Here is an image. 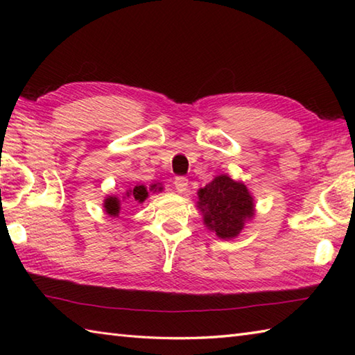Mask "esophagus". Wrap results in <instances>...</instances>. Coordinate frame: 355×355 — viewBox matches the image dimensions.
Segmentation results:
<instances>
[{
    "label": "esophagus",
    "mask_w": 355,
    "mask_h": 355,
    "mask_svg": "<svg viewBox=\"0 0 355 355\" xmlns=\"http://www.w3.org/2000/svg\"><path fill=\"white\" fill-rule=\"evenodd\" d=\"M173 184H175V189L178 193H183L186 189H187V184H189V180H187L186 177H177L175 182H173Z\"/></svg>",
    "instance_id": "1"
}]
</instances>
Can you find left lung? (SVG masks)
<instances>
[{
  "mask_svg": "<svg viewBox=\"0 0 355 355\" xmlns=\"http://www.w3.org/2000/svg\"><path fill=\"white\" fill-rule=\"evenodd\" d=\"M197 193L202 223L221 239L236 238L254 216L253 195L243 182H235L227 173L216 175Z\"/></svg>",
  "mask_w": 355,
  "mask_h": 355,
  "instance_id": "left-lung-1",
  "label": "left lung"
}]
</instances>
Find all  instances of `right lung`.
Wrapping results in <instances>:
<instances>
[{
	"label": "right lung",
	"mask_w": 355,
	"mask_h": 355,
	"mask_svg": "<svg viewBox=\"0 0 355 355\" xmlns=\"http://www.w3.org/2000/svg\"><path fill=\"white\" fill-rule=\"evenodd\" d=\"M162 191L163 186L158 183L150 184L149 189L145 184H137L125 191L122 193V197H119V195H107L103 200V209L110 216H119L120 209H122V202H128V205H135V202H137V205H141V202H145L149 197V192L155 193Z\"/></svg>",
	"instance_id": "obj_1"
}]
</instances>
